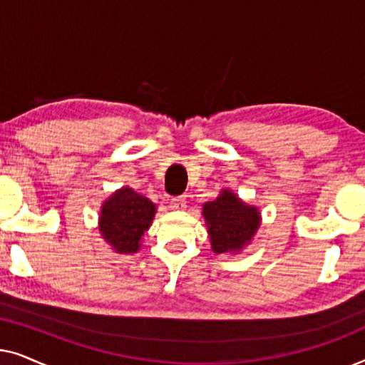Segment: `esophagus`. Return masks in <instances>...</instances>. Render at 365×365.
I'll return each mask as SVG.
<instances>
[{
	"instance_id": "obj_1",
	"label": "esophagus",
	"mask_w": 365,
	"mask_h": 365,
	"mask_svg": "<svg viewBox=\"0 0 365 365\" xmlns=\"http://www.w3.org/2000/svg\"><path fill=\"white\" fill-rule=\"evenodd\" d=\"M169 206H171V209H174V211H178V209H184L186 207V197L184 196L173 197L171 202H169Z\"/></svg>"
}]
</instances>
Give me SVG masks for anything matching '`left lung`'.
Returning a JSON list of instances; mask_svg holds the SVG:
<instances>
[{
    "label": "left lung",
    "mask_w": 365,
    "mask_h": 365,
    "mask_svg": "<svg viewBox=\"0 0 365 365\" xmlns=\"http://www.w3.org/2000/svg\"><path fill=\"white\" fill-rule=\"evenodd\" d=\"M202 214L211 236L212 251L217 254L241 251L259 227L257 209L246 206L227 189L219 194L216 201L204 204Z\"/></svg>",
    "instance_id": "8db88e82"
}]
</instances>
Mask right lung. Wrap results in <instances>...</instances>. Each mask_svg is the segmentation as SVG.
Returning <instances> with one entry per match:
<instances>
[{"label": "right lung", "mask_w": 365, "mask_h": 365, "mask_svg": "<svg viewBox=\"0 0 365 365\" xmlns=\"http://www.w3.org/2000/svg\"><path fill=\"white\" fill-rule=\"evenodd\" d=\"M156 206L148 197L123 187L104 202L99 231L118 252H136L144 231L151 226Z\"/></svg>", "instance_id": "add662e5"}]
</instances>
